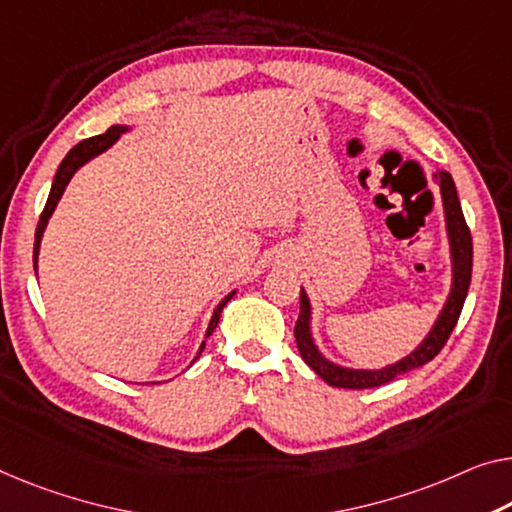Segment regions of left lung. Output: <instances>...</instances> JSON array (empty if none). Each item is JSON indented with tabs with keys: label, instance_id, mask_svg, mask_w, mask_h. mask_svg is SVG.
Listing matches in <instances>:
<instances>
[{
	"label": "left lung",
	"instance_id": "left-lung-1",
	"mask_svg": "<svg viewBox=\"0 0 512 512\" xmlns=\"http://www.w3.org/2000/svg\"><path fill=\"white\" fill-rule=\"evenodd\" d=\"M434 179L439 181L441 190V202H444V216H446V232H448V243H451V262H453V282H451V294L441 308L437 322L425 335V340L418 345L409 356H404L402 361L386 365L381 370H354V368H342V365L324 358L319 352L315 340H312L310 331V319H312V308L310 299L301 289V312L299 319H296L294 326V338L296 347H299L301 358L310 365L312 370L317 372L329 386L338 388H375L381 384H388L398 375L404 372L421 368V365L430 363L434 356H437L441 349H444L446 340L451 338L455 329L457 319H460L464 299H467L469 282H471V264H474V246H471V232L467 227V220H464V213L460 207V197H457L455 181L446 170L434 172Z\"/></svg>",
	"mask_w": 512,
	"mask_h": 512
}]
</instances>
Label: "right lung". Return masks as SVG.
I'll return each instance as SVG.
<instances>
[{
    "mask_svg": "<svg viewBox=\"0 0 512 512\" xmlns=\"http://www.w3.org/2000/svg\"><path fill=\"white\" fill-rule=\"evenodd\" d=\"M126 131H128V126H121V124L112 126V128H108V131H105L103 135H96V137H89V140H82V142H78L71 151H68L66 158L61 160L59 170H57V174H55V181H52V188H50L48 202H45V209H43V213H41V220H38V227H36V239H34V269H36L38 250H41V239H43L45 225H48L50 216H52V213H55V207L59 204L61 195H64V190H66V186H68V181H71V179H73V174L78 172L82 165L89 163L91 158H96L98 154H103L105 149H110L112 144L119 140L121 133H126ZM234 294H236V292L227 294L225 299L218 303V308L213 310V317H211L209 329H207V338H209V335L213 333V329H216V326H218L220 312H223V308L227 305V301H230ZM202 349H204V342L200 345V352H197V356L202 354ZM197 356L193 358V363L197 361Z\"/></svg>",
    "mask_w": 512,
    "mask_h": 512,
    "instance_id": "1",
    "label": "right lung"
}]
</instances>
